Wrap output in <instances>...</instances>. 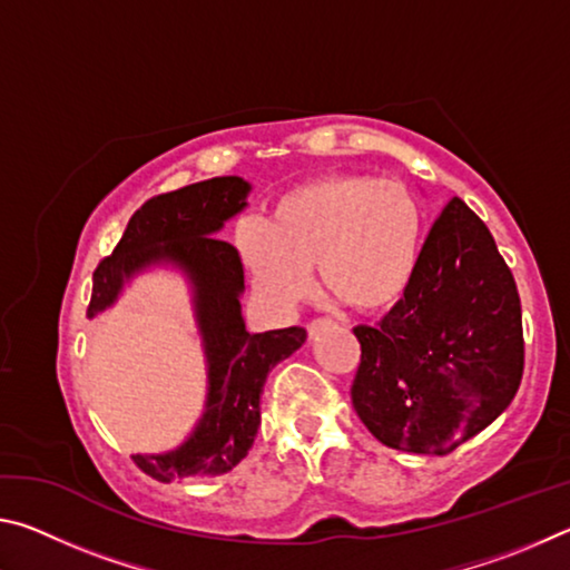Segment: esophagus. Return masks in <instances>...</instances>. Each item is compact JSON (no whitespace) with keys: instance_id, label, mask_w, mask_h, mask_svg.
Masks as SVG:
<instances>
[{"instance_id":"1","label":"esophagus","mask_w":570,"mask_h":570,"mask_svg":"<svg viewBox=\"0 0 570 570\" xmlns=\"http://www.w3.org/2000/svg\"><path fill=\"white\" fill-rule=\"evenodd\" d=\"M326 326H332V320H314V322H308V336H316L320 334L322 330H326Z\"/></svg>"}]
</instances>
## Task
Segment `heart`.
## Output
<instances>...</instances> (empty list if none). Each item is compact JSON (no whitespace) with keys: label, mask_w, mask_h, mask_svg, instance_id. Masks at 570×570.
<instances>
[{"label":"heart","mask_w":570,"mask_h":570,"mask_svg":"<svg viewBox=\"0 0 570 570\" xmlns=\"http://www.w3.org/2000/svg\"><path fill=\"white\" fill-rule=\"evenodd\" d=\"M422 214L402 183L362 173H330L278 200L266 230L246 226L240 258L258 292L282 308L324 294L360 314L387 312L412 282Z\"/></svg>","instance_id":"1"}]
</instances>
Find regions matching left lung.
I'll return each mask as SVG.
<instances>
[{
	"instance_id": "8db88e82",
	"label": "left lung",
	"mask_w": 570,
	"mask_h": 570,
	"mask_svg": "<svg viewBox=\"0 0 570 570\" xmlns=\"http://www.w3.org/2000/svg\"><path fill=\"white\" fill-rule=\"evenodd\" d=\"M354 334V412L394 450L448 455L508 407L523 377L515 278L460 198L432 224L404 296Z\"/></svg>"
}]
</instances>
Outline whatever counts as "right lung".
<instances>
[{
	"mask_svg": "<svg viewBox=\"0 0 570 570\" xmlns=\"http://www.w3.org/2000/svg\"><path fill=\"white\" fill-rule=\"evenodd\" d=\"M248 183L226 176L190 183L146 200L122 238L92 274L88 316L118 296L122 282L158 262L178 264L196 286L198 326L208 356V402L193 435L166 455H132L158 482L210 480L248 455L262 424V392L268 372L306 340L304 326L248 334L240 316L244 264L236 246L218 238L224 220L246 206Z\"/></svg>",
	"mask_w": 570,
	"mask_h": 570,
	"instance_id": "obj_1",
	"label": "right lung"
}]
</instances>
